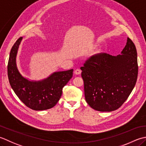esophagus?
Here are the masks:
<instances>
[{
  "instance_id": "esophagus-1",
  "label": "esophagus",
  "mask_w": 146,
  "mask_h": 146,
  "mask_svg": "<svg viewBox=\"0 0 146 146\" xmlns=\"http://www.w3.org/2000/svg\"><path fill=\"white\" fill-rule=\"evenodd\" d=\"M74 73H75L76 75H79V74H81V70H80V69H77L75 70V72H74Z\"/></svg>"
}]
</instances>
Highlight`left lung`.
I'll return each instance as SVG.
<instances>
[{
	"mask_svg": "<svg viewBox=\"0 0 146 146\" xmlns=\"http://www.w3.org/2000/svg\"><path fill=\"white\" fill-rule=\"evenodd\" d=\"M86 102L100 111H111L123 105L131 93L138 76L137 53L127 38L121 55L98 53L81 67Z\"/></svg>",
	"mask_w": 146,
	"mask_h": 146,
	"instance_id": "8db88e82",
	"label": "left lung"
}]
</instances>
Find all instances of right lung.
Segmentation results:
<instances>
[{
	"instance_id": "right-lung-1",
	"label": "right lung",
	"mask_w": 146,
	"mask_h": 146,
	"mask_svg": "<svg viewBox=\"0 0 146 146\" xmlns=\"http://www.w3.org/2000/svg\"><path fill=\"white\" fill-rule=\"evenodd\" d=\"M23 39L20 37L11 50L7 65L8 78L11 88L19 100L33 110H45L54 106L60 100L62 90L73 76V69L53 73L40 81H30L19 72L16 55Z\"/></svg>"
}]
</instances>
